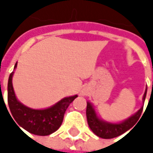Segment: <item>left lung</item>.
I'll return each mask as SVG.
<instances>
[{
	"label": "left lung",
	"instance_id": "obj_1",
	"mask_svg": "<svg viewBox=\"0 0 153 153\" xmlns=\"http://www.w3.org/2000/svg\"><path fill=\"white\" fill-rule=\"evenodd\" d=\"M146 92H147V89L145 90V92L143 94V103H144V100L146 97ZM143 108V107H141L134 115H132L128 119L123 120L122 122L111 123V122H107V121L99 119L95 111L93 105L89 102H88L87 103V110H86L88 124L90 129L93 131V133L99 137L105 138V139L117 137L124 134L125 132L129 130L133 126L136 125V123L137 122L141 114H142Z\"/></svg>",
	"mask_w": 153,
	"mask_h": 153
}]
</instances>
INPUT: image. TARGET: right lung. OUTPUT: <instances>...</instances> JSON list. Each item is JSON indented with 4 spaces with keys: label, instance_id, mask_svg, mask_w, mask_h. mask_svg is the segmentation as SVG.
<instances>
[{
    "label": "right lung",
    "instance_id": "right-lung-1",
    "mask_svg": "<svg viewBox=\"0 0 153 153\" xmlns=\"http://www.w3.org/2000/svg\"><path fill=\"white\" fill-rule=\"evenodd\" d=\"M16 67V64L14 69ZM13 74L14 72L10 74L8 81V104L16 125L17 124L18 128L21 127L29 133L37 136H48L56 131L63 122L66 109L78 96L65 97L47 109H32L24 105L16 99L12 85Z\"/></svg>",
    "mask_w": 153,
    "mask_h": 153
}]
</instances>
